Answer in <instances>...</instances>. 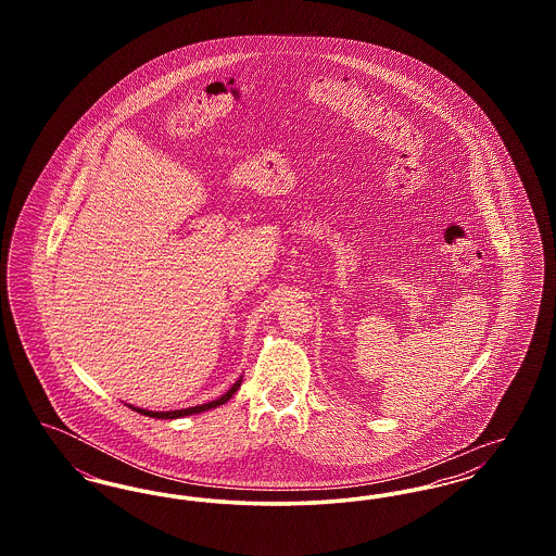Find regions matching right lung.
<instances>
[{
    "mask_svg": "<svg viewBox=\"0 0 556 556\" xmlns=\"http://www.w3.org/2000/svg\"><path fill=\"white\" fill-rule=\"evenodd\" d=\"M241 379L243 377H239L238 381L223 394L220 397H216V400H212V402H206V404H198V406H189V408H181V410H148V408H139V406H132V404H127L129 408L132 410H137L139 415H146V417H152V419H181V417H189V415H198V413H204V410H211V408H216V406H220V404H225V402H229L233 394L238 392L239 386H241Z\"/></svg>",
    "mask_w": 556,
    "mask_h": 556,
    "instance_id": "right-lung-1",
    "label": "right lung"
}]
</instances>
